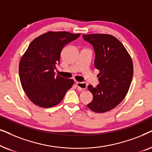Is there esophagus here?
Listing matches in <instances>:
<instances>
[{
  "label": "esophagus",
  "mask_w": 152,
  "mask_h": 152,
  "mask_svg": "<svg viewBox=\"0 0 152 152\" xmlns=\"http://www.w3.org/2000/svg\"><path fill=\"white\" fill-rule=\"evenodd\" d=\"M77 86L80 89H82V90H85L87 88V84L85 82H76Z\"/></svg>",
  "instance_id": "1"
}]
</instances>
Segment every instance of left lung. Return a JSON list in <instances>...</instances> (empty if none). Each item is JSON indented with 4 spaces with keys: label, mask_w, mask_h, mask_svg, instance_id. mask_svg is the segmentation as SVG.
<instances>
[{
    "label": "left lung",
    "mask_w": 152,
    "mask_h": 152,
    "mask_svg": "<svg viewBox=\"0 0 152 152\" xmlns=\"http://www.w3.org/2000/svg\"><path fill=\"white\" fill-rule=\"evenodd\" d=\"M83 38L94 48L95 67L99 70V85L88 86L93 99L87 106L96 113H104L117 107L127 94L134 74L132 59L122 43L112 35L83 34Z\"/></svg>",
    "instance_id": "8db88e82"
}]
</instances>
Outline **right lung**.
Segmentation results:
<instances>
[{
	"mask_svg": "<svg viewBox=\"0 0 152 152\" xmlns=\"http://www.w3.org/2000/svg\"><path fill=\"white\" fill-rule=\"evenodd\" d=\"M80 36L68 32H48L29 45L20 59L18 72L22 88L35 105L56 106L72 86L73 80L55 75L54 70L63 48Z\"/></svg>",
	"mask_w": 152,
	"mask_h": 152,
	"instance_id": "right-lung-1",
	"label": "right lung"
}]
</instances>
